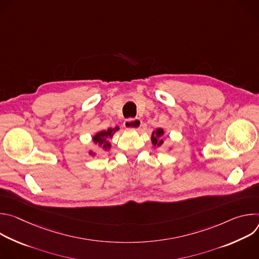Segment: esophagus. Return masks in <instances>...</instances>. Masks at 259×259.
Wrapping results in <instances>:
<instances>
[{
    "label": "esophagus",
    "instance_id": "1",
    "mask_svg": "<svg viewBox=\"0 0 259 259\" xmlns=\"http://www.w3.org/2000/svg\"><path fill=\"white\" fill-rule=\"evenodd\" d=\"M124 126L128 129H139L141 127V121L139 119H128L125 121Z\"/></svg>",
    "mask_w": 259,
    "mask_h": 259
}]
</instances>
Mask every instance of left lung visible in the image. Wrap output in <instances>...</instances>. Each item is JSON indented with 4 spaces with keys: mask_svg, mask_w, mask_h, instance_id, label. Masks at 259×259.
<instances>
[{
    "mask_svg": "<svg viewBox=\"0 0 259 259\" xmlns=\"http://www.w3.org/2000/svg\"><path fill=\"white\" fill-rule=\"evenodd\" d=\"M163 134H164V131H163V129H161V128L157 129L156 132H153L152 141H153L154 145H161V144L163 143V140H162V139H161V140H158V138L161 137Z\"/></svg>",
    "mask_w": 259,
    "mask_h": 259,
    "instance_id": "1",
    "label": "left lung"
}]
</instances>
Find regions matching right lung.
Masks as SVG:
<instances>
[{"mask_svg": "<svg viewBox=\"0 0 259 259\" xmlns=\"http://www.w3.org/2000/svg\"><path fill=\"white\" fill-rule=\"evenodd\" d=\"M119 128H115V129H107L106 131H101L99 133H97L94 137H93V141L95 143H98L100 146H103L104 149H106L107 146H109V143L106 142V138L107 137H112L113 133L115 131H117Z\"/></svg>", "mask_w": 259, "mask_h": 259, "instance_id": "right-lung-1", "label": "right lung"}]
</instances>
